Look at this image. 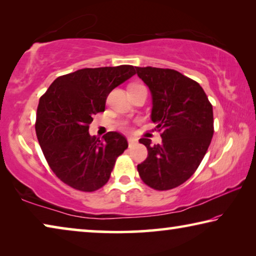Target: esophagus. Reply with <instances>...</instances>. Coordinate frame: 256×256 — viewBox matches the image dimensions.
<instances>
[{
    "label": "esophagus",
    "mask_w": 256,
    "mask_h": 256,
    "mask_svg": "<svg viewBox=\"0 0 256 256\" xmlns=\"http://www.w3.org/2000/svg\"><path fill=\"white\" fill-rule=\"evenodd\" d=\"M128 144H130V146H133V144H136L138 140H136V138L128 136Z\"/></svg>",
    "instance_id": "1"
}]
</instances>
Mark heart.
Listing matches in <instances>:
<instances>
[{
  "label": "heart",
  "instance_id": "heart-1",
  "mask_svg": "<svg viewBox=\"0 0 256 256\" xmlns=\"http://www.w3.org/2000/svg\"><path fill=\"white\" fill-rule=\"evenodd\" d=\"M134 86H138V84H134Z\"/></svg>",
  "mask_w": 256,
  "mask_h": 256
}]
</instances>
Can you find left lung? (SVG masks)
<instances>
[{"label":"left lung","instance_id":"left-lung-1","mask_svg":"<svg viewBox=\"0 0 256 256\" xmlns=\"http://www.w3.org/2000/svg\"><path fill=\"white\" fill-rule=\"evenodd\" d=\"M136 74L152 97L151 120L162 132V142L140 144L148 157L138 164L144 183L158 190L177 188L198 170L214 136V112L202 86L170 68H138Z\"/></svg>","mask_w":256,"mask_h":256}]
</instances>
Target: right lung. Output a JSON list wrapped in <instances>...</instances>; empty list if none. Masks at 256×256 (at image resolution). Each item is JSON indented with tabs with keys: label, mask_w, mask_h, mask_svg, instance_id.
Wrapping results in <instances>:
<instances>
[{
	"label": "right lung",
	"mask_w": 256,
	"mask_h": 256,
	"mask_svg": "<svg viewBox=\"0 0 256 256\" xmlns=\"http://www.w3.org/2000/svg\"><path fill=\"white\" fill-rule=\"evenodd\" d=\"M136 74L132 66L81 68L58 76L40 99L36 134L50 170L71 188H102L116 158L128 148L125 136L108 132L100 141L89 134L92 116L105 110L112 89Z\"/></svg>",
	"instance_id": "right-lung-1"
}]
</instances>
